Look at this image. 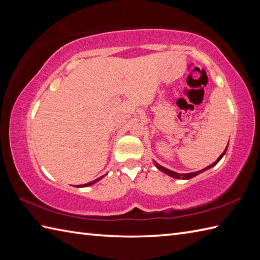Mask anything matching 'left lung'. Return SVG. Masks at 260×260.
Listing matches in <instances>:
<instances>
[{
    "label": "left lung",
    "mask_w": 260,
    "mask_h": 260,
    "mask_svg": "<svg viewBox=\"0 0 260 260\" xmlns=\"http://www.w3.org/2000/svg\"><path fill=\"white\" fill-rule=\"evenodd\" d=\"M227 148H228V145H227V147H225V150L223 151V153L221 154V155H220L218 158H217V161H215L214 163H212L211 165H209V167H207V168H204V169H202V170H200V171H197V172H191V173H183V174H180V173H176V172H174V171H171V170H169V169H167V168H164V167H162V165H159L157 162H155V161H153V163H154V165H155V167L159 170V171H162L163 173H165V174H168L169 176H172V178H174V179H182V180H189V179H192V178H194V176H197V175H199L200 173H202V172H204V171H207V170H209V169H211V168H213L215 164H217L220 159H221L222 157H223V155L225 154V152H227Z\"/></svg>",
    "instance_id": "obj_1"
}]
</instances>
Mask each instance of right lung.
<instances>
[{
    "label": "right lung",
    "instance_id": "right-lung-1",
    "mask_svg": "<svg viewBox=\"0 0 260 260\" xmlns=\"http://www.w3.org/2000/svg\"><path fill=\"white\" fill-rule=\"evenodd\" d=\"M105 175H103V176H101V178H98V179H96V180H93V181H91V182H89V183H86V184H82V185H77L78 187H85V186H89V185H92V184H95L96 182H98L99 180H102L103 178H104Z\"/></svg>",
    "mask_w": 260,
    "mask_h": 260
}]
</instances>
